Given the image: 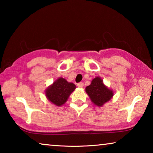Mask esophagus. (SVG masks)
Listing matches in <instances>:
<instances>
[{
	"label": "esophagus",
	"mask_w": 153,
	"mask_h": 153,
	"mask_svg": "<svg viewBox=\"0 0 153 153\" xmlns=\"http://www.w3.org/2000/svg\"><path fill=\"white\" fill-rule=\"evenodd\" d=\"M77 86L79 87V88H83V83L82 82L78 83H77Z\"/></svg>",
	"instance_id": "esophagus-1"
}]
</instances>
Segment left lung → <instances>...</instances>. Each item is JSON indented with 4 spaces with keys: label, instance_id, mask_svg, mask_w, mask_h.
Returning <instances> with one entry per match:
<instances>
[{
    "label": "left lung",
    "instance_id": "1",
    "mask_svg": "<svg viewBox=\"0 0 153 153\" xmlns=\"http://www.w3.org/2000/svg\"><path fill=\"white\" fill-rule=\"evenodd\" d=\"M85 92L92 102L98 106H103L114 96L112 90L106 86L102 79L99 76L95 77L92 80L91 85L85 88Z\"/></svg>",
    "mask_w": 153,
    "mask_h": 153
}]
</instances>
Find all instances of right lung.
I'll list each match as a JSON object with an SVG mask.
<instances>
[{"label":"right lung","mask_w":153,"mask_h":153,"mask_svg":"<svg viewBox=\"0 0 153 153\" xmlns=\"http://www.w3.org/2000/svg\"><path fill=\"white\" fill-rule=\"evenodd\" d=\"M75 88L76 85L74 83L68 82L65 79L60 77L46 89V97L51 103L60 106L65 103Z\"/></svg>","instance_id":"1"}]
</instances>
